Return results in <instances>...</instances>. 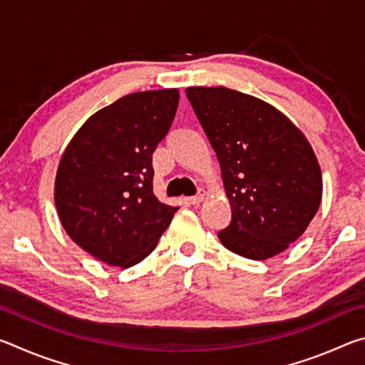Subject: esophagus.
<instances>
[{"instance_id": "1", "label": "esophagus", "mask_w": 365, "mask_h": 365, "mask_svg": "<svg viewBox=\"0 0 365 365\" xmlns=\"http://www.w3.org/2000/svg\"><path fill=\"white\" fill-rule=\"evenodd\" d=\"M205 197H206V191L205 190H200V193H197L196 196H190L188 200H190L191 205H200V202L205 200Z\"/></svg>"}]
</instances>
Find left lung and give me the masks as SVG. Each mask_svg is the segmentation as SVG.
<instances>
[{
  "label": "left lung",
  "instance_id": "1",
  "mask_svg": "<svg viewBox=\"0 0 365 365\" xmlns=\"http://www.w3.org/2000/svg\"><path fill=\"white\" fill-rule=\"evenodd\" d=\"M187 96L217 154L232 206L220 243L252 261L280 255L304 233L322 200L312 146L259 98L225 86H190Z\"/></svg>",
  "mask_w": 365,
  "mask_h": 365
}]
</instances>
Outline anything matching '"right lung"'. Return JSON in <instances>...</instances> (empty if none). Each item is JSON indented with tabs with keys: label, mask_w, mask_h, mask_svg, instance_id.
I'll use <instances>...</instances> for the list:
<instances>
[{
	"label": "right lung",
	"mask_w": 365,
	"mask_h": 365,
	"mask_svg": "<svg viewBox=\"0 0 365 365\" xmlns=\"http://www.w3.org/2000/svg\"><path fill=\"white\" fill-rule=\"evenodd\" d=\"M177 106V88L123 96L91 115L59 160L54 202L61 224L108 265L143 261L177 212L153 191V153Z\"/></svg>",
	"instance_id": "add662e5"
}]
</instances>
